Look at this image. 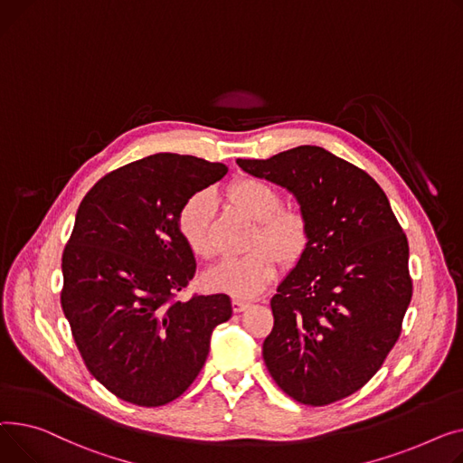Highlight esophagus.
<instances>
[{
  "mask_svg": "<svg viewBox=\"0 0 463 463\" xmlns=\"http://www.w3.org/2000/svg\"><path fill=\"white\" fill-rule=\"evenodd\" d=\"M232 307H233V312H242V310H247L250 307V303L249 301H242V298H233Z\"/></svg>",
  "mask_w": 463,
  "mask_h": 463,
  "instance_id": "obj_1",
  "label": "esophagus"
}]
</instances>
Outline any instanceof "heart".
I'll return each mask as SVG.
<instances>
[{
	"label": "heart",
	"mask_w": 463,
	"mask_h": 463,
	"mask_svg": "<svg viewBox=\"0 0 463 463\" xmlns=\"http://www.w3.org/2000/svg\"><path fill=\"white\" fill-rule=\"evenodd\" d=\"M230 202L258 222L250 250L241 258H228L216 263L203 275V284L237 298H252L275 280L279 258L293 265L305 254L310 228L307 216L289 207H280V193L261 179L244 177L228 186ZM214 209L213 194L207 190L190 196L179 209L177 230L196 258L209 260L214 254L211 241V216Z\"/></svg>",
	"instance_id": "obj_1"
}]
</instances>
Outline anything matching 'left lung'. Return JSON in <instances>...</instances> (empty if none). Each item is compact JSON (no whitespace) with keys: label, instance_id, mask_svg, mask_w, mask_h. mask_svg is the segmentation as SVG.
Returning a JSON list of instances; mask_svg holds the SVG:
<instances>
[{"label":"left lung","instance_id":"1","mask_svg":"<svg viewBox=\"0 0 463 463\" xmlns=\"http://www.w3.org/2000/svg\"><path fill=\"white\" fill-rule=\"evenodd\" d=\"M237 165L291 193L310 228L270 298L265 366L305 405L342 400L370 382L400 336L413 293L405 233L382 186L327 149L298 146Z\"/></svg>","mask_w":463,"mask_h":463}]
</instances>
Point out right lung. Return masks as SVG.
<instances>
[{"label":"right lung","mask_w":463,"mask_h":463,"mask_svg":"<svg viewBox=\"0 0 463 463\" xmlns=\"http://www.w3.org/2000/svg\"><path fill=\"white\" fill-rule=\"evenodd\" d=\"M221 162L156 153L104 175L81 200L63 252L61 307L81 359L118 398L156 407L205 364L224 293L174 301L196 273L181 205L226 175Z\"/></svg>","instance_id":"add662e5"}]
</instances>
